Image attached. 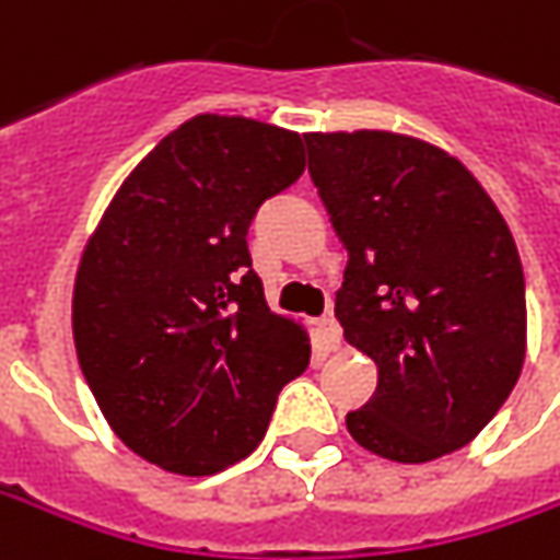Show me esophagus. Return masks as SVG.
<instances>
[{
	"instance_id": "1",
	"label": "esophagus",
	"mask_w": 560,
	"mask_h": 560,
	"mask_svg": "<svg viewBox=\"0 0 560 560\" xmlns=\"http://www.w3.org/2000/svg\"><path fill=\"white\" fill-rule=\"evenodd\" d=\"M314 330H317V346H320V352H336V349H339L342 334H339V324H336L334 314H324L320 320H314Z\"/></svg>"
}]
</instances>
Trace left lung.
<instances>
[{
	"instance_id": "obj_1",
	"label": "left lung",
	"mask_w": 560,
	"mask_h": 560,
	"mask_svg": "<svg viewBox=\"0 0 560 560\" xmlns=\"http://www.w3.org/2000/svg\"><path fill=\"white\" fill-rule=\"evenodd\" d=\"M308 174L349 252L336 320L376 364L346 427L380 458L462 448L511 396L527 352L524 268L505 218L458 159L386 133H305Z\"/></svg>"
}]
</instances>
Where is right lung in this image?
<instances>
[{"label": "right lung", "mask_w": 560, "mask_h": 560, "mask_svg": "<svg viewBox=\"0 0 560 560\" xmlns=\"http://www.w3.org/2000/svg\"><path fill=\"white\" fill-rule=\"evenodd\" d=\"M302 171L299 133L196 115L133 167L83 248L80 371L145 462L184 477L243 462L308 368V336L270 312L246 243L261 202Z\"/></svg>", "instance_id": "add662e5"}]
</instances>
